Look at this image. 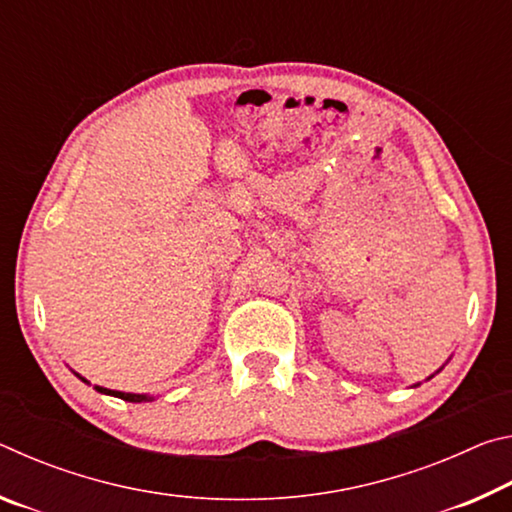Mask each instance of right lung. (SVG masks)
<instances>
[{
    "label": "right lung",
    "mask_w": 512,
    "mask_h": 512,
    "mask_svg": "<svg viewBox=\"0 0 512 512\" xmlns=\"http://www.w3.org/2000/svg\"><path fill=\"white\" fill-rule=\"evenodd\" d=\"M83 379V377H81ZM85 381V379H83ZM97 388L99 393H106V395H112V397H119V400H126V402H149L151 397L146 395H135V393H121V391H110V388H101V386H94Z\"/></svg>",
    "instance_id": "add662e5"
}]
</instances>
